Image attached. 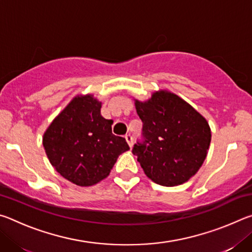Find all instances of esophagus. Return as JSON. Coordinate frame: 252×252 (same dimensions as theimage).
<instances>
[{"instance_id": "esophagus-1", "label": "esophagus", "mask_w": 252, "mask_h": 252, "mask_svg": "<svg viewBox=\"0 0 252 252\" xmlns=\"http://www.w3.org/2000/svg\"><path fill=\"white\" fill-rule=\"evenodd\" d=\"M126 142H127V144H129L130 148L133 146V138H132L131 134H126Z\"/></svg>"}]
</instances>
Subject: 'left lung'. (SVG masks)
Wrapping results in <instances>:
<instances>
[{
  "mask_svg": "<svg viewBox=\"0 0 252 252\" xmlns=\"http://www.w3.org/2000/svg\"><path fill=\"white\" fill-rule=\"evenodd\" d=\"M135 101L143 122L141 142L132 153L138 157L146 176L164 187L187 182L208 155L211 130L197 110L174 93L155 92L146 102Z\"/></svg>",
  "mask_w": 252,
  "mask_h": 252,
  "instance_id": "8db88e82",
  "label": "left lung"
}]
</instances>
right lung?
Segmentation results:
<instances>
[{
    "label": "right lung",
    "mask_w": 252,
    "mask_h": 252,
    "mask_svg": "<svg viewBox=\"0 0 252 252\" xmlns=\"http://www.w3.org/2000/svg\"><path fill=\"white\" fill-rule=\"evenodd\" d=\"M112 123L101 116V102L93 95L75 96L43 134L51 164L76 186L103 180L118 157L130 149L125 138L112 133Z\"/></svg>",
    "instance_id": "obj_1"
}]
</instances>
